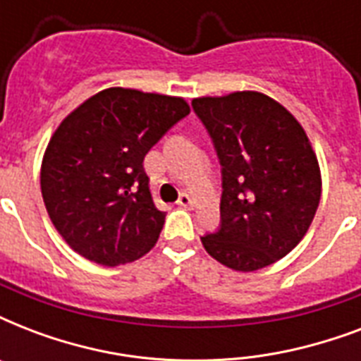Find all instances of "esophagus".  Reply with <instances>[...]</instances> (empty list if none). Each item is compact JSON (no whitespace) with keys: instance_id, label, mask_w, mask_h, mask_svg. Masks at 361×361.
<instances>
[{"instance_id":"esophagus-1","label":"esophagus","mask_w":361,"mask_h":361,"mask_svg":"<svg viewBox=\"0 0 361 361\" xmlns=\"http://www.w3.org/2000/svg\"><path fill=\"white\" fill-rule=\"evenodd\" d=\"M178 206H180V208H192V206H195V200H192L187 192H181L180 198H178Z\"/></svg>"}]
</instances>
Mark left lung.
Returning a JSON list of instances; mask_svg holds the SVG:
<instances>
[{"mask_svg":"<svg viewBox=\"0 0 361 361\" xmlns=\"http://www.w3.org/2000/svg\"><path fill=\"white\" fill-rule=\"evenodd\" d=\"M221 164V223L204 249L228 268L255 271L302 241L320 202L319 161L302 125L257 92L192 101Z\"/></svg>","mask_w":361,"mask_h":361,"instance_id":"8db88e82","label":"left lung"}]
</instances>
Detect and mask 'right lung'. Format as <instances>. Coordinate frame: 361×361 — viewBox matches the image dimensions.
Returning a JSON list of instances; mask_svg holds the SVG:
<instances>
[{"label":"right lung","mask_w":361,"mask_h":361,"mask_svg":"<svg viewBox=\"0 0 361 361\" xmlns=\"http://www.w3.org/2000/svg\"><path fill=\"white\" fill-rule=\"evenodd\" d=\"M187 114L180 97L109 87L61 121L42 159L41 191L73 251L112 268L157 243L166 212L153 202L144 157Z\"/></svg>","instance_id":"obj_1"}]
</instances>
